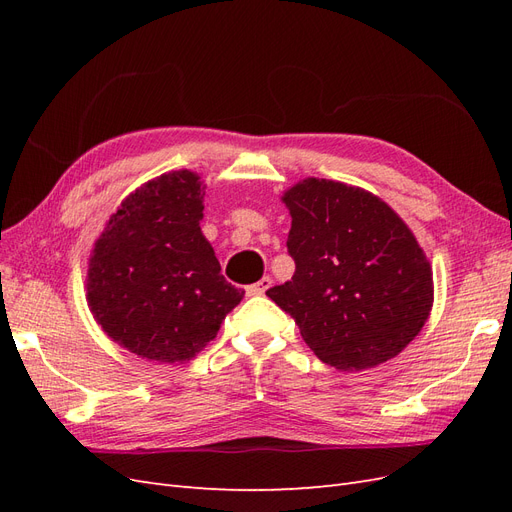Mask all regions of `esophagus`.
Instances as JSON below:
<instances>
[{"mask_svg":"<svg viewBox=\"0 0 512 512\" xmlns=\"http://www.w3.org/2000/svg\"><path fill=\"white\" fill-rule=\"evenodd\" d=\"M271 286H273V280H271L269 275H265V277H262V280H258L256 284L247 286V294H250V297H258V294H265Z\"/></svg>","mask_w":512,"mask_h":512,"instance_id":"esophagus-1","label":"esophagus"}]
</instances>
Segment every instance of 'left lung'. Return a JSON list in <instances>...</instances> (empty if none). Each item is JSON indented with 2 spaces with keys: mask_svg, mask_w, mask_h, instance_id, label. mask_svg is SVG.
<instances>
[{
  "mask_svg": "<svg viewBox=\"0 0 512 512\" xmlns=\"http://www.w3.org/2000/svg\"><path fill=\"white\" fill-rule=\"evenodd\" d=\"M286 203L292 280L267 290L322 363L361 371L393 359L421 333L433 273L399 215L371 192L303 179Z\"/></svg>",
  "mask_w": 512,
  "mask_h": 512,
  "instance_id": "1",
  "label": "left lung"
}]
</instances>
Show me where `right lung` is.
Segmentation results:
<instances>
[{"instance_id":"right-lung-1","label":"right lung","mask_w":512,"mask_h":512,"mask_svg":"<svg viewBox=\"0 0 512 512\" xmlns=\"http://www.w3.org/2000/svg\"><path fill=\"white\" fill-rule=\"evenodd\" d=\"M203 198L192 170L141 185L111 215L89 258L91 314L113 342L147 361H190L245 294L224 280L203 237Z\"/></svg>"}]
</instances>
